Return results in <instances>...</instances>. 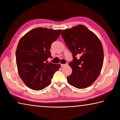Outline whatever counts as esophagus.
I'll return each mask as SVG.
<instances>
[{"label": "esophagus", "mask_w": 120, "mask_h": 120, "mask_svg": "<svg viewBox=\"0 0 120 120\" xmlns=\"http://www.w3.org/2000/svg\"><path fill=\"white\" fill-rule=\"evenodd\" d=\"M67 64H61V67H64V66H67Z\"/></svg>", "instance_id": "obj_1"}]
</instances>
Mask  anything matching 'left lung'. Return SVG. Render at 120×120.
<instances>
[{"label": "left lung", "mask_w": 120, "mask_h": 120, "mask_svg": "<svg viewBox=\"0 0 120 120\" xmlns=\"http://www.w3.org/2000/svg\"><path fill=\"white\" fill-rule=\"evenodd\" d=\"M61 35L73 56L69 64L72 71L67 77L68 84L86 88L100 74L104 60L102 44L96 34L82 25L62 30Z\"/></svg>", "instance_id": "1"}]
</instances>
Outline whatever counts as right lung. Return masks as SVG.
I'll return each mask as SVG.
<instances>
[{"label": "right lung", "instance_id": "right-lung-1", "mask_svg": "<svg viewBox=\"0 0 120 120\" xmlns=\"http://www.w3.org/2000/svg\"><path fill=\"white\" fill-rule=\"evenodd\" d=\"M61 30L38 27L31 30L19 40L16 52L18 72L26 86L35 90L50 85L60 64L48 62L52 58L51 44L60 36Z\"/></svg>", "mask_w": 120, "mask_h": 120}]
</instances>
